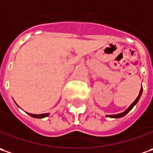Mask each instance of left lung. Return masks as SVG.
<instances>
[{"instance_id": "obj_1", "label": "left lung", "mask_w": 153, "mask_h": 153, "mask_svg": "<svg viewBox=\"0 0 153 153\" xmlns=\"http://www.w3.org/2000/svg\"><path fill=\"white\" fill-rule=\"evenodd\" d=\"M142 91H143V88H142V85H141V89H140V91L139 96L137 97V98L134 100V103H132V104H131L129 107H128L127 110H125V111H123V112H122V113H119V114H116V115H110V116H108V117H111V118H121V117H123V116H124L125 115H127V114L129 112L130 110L134 108V106L138 103V101L140 100V96H141V94H142Z\"/></svg>"}]
</instances>
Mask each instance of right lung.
Instances as JSON below:
<instances>
[{
    "mask_svg": "<svg viewBox=\"0 0 153 153\" xmlns=\"http://www.w3.org/2000/svg\"><path fill=\"white\" fill-rule=\"evenodd\" d=\"M28 115L30 116L31 117H34V118H44V117H47L49 116V113H46V114H40V115H36V114H30V113H28Z\"/></svg>",
    "mask_w": 153,
    "mask_h": 153,
    "instance_id": "obj_1",
    "label": "right lung"
}]
</instances>
